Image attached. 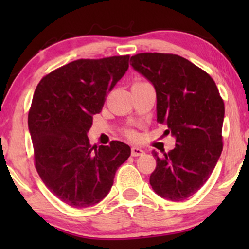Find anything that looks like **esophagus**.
Instances as JSON below:
<instances>
[{"instance_id": "34e87169", "label": "esophagus", "mask_w": 249, "mask_h": 249, "mask_svg": "<svg viewBox=\"0 0 249 249\" xmlns=\"http://www.w3.org/2000/svg\"><path fill=\"white\" fill-rule=\"evenodd\" d=\"M144 154V151L139 147H131V155L132 156H141Z\"/></svg>"}]
</instances>
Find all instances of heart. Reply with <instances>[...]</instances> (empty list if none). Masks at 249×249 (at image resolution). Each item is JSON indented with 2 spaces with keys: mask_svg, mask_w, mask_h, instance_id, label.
<instances>
[{
  "mask_svg": "<svg viewBox=\"0 0 249 249\" xmlns=\"http://www.w3.org/2000/svg\"><path fill=\"white\" fill-rule=\"evenodd\" d=\"M142 83H144V81L137 80V81H135L134 85H135V84H142ZM124 134L125 137H128V138H130V139L137 138V134H136V132H135L134 130H131V129H124Z\"/></svg>",
  "mask_w": 249,
  "mask_h": 249,
  "instance_id": "obj_1",
  "label": "heart"
}]
</instances>
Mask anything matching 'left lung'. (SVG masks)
<instances>
[{"mask_svg": "<svg viewBox=\"0 0 249 249\" xmlns=\"http://www.w3.org/2000/svg\"><path fill=\"white\" fill-rule=\"evenodd\" d=\"M130 64L154 85L158 122L176 137V147L156 159L149 177L154 192L181 202L204 186L223 148L224 103L212 77L185 57L139 53Z\"/></svg>", "mask_w": 249, "mask_h": 249, "instance_id": "left-lung-1", "label": "left lung"}]
</instances>
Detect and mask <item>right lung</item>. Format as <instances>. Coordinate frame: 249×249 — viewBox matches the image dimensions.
<instances>
[{
  "label": "right lung",
  "instance_id": "1",
  "mask_svg": "<svg viewBox=\"0 0 249 249\" xmlns=\"http://www.w3.org/2000/svg\"><path fill=\"white\" fill-rule=\"evenodd\" d=\"M128 67L129 55L79 59L44 76L34 93L28 128L35 168L50 192L71 207L101 202L130 156L124 142L91 146L87 137L93 115Z\"/></svg>",
  "mask_w": 249,
  "mask_h": 249
}]
</instances>
